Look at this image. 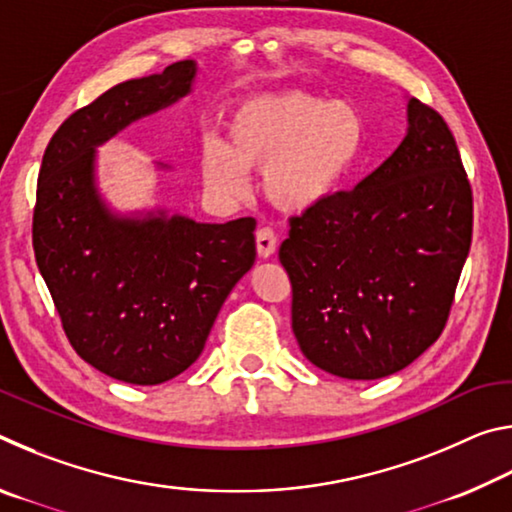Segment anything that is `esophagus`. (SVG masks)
I'll return each mask as SVG.
<instances>
[{
  "instance_id": "34e87169",
  "label": "esophagus",
  "mask_w": 512,
  "mask_h": 512,
  "mask_svg": "<svg viewBox=\"0 0 512 512\" xmlns=\"http://www.w3.org/2000/svg\"><path fill=\"white\" fill-rule=\"evenodd\" d=\"M277 250V237L271 228H259L257 230V255L262 259L273 257Z\"/></svg>"
}]
</instances>
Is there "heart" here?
Instances as JSON below:
<instances>
[{"label": "heart", "mask_w": 512, "mask_h": 512, "mask_svg": "<svg viewBox=\"0 0 512 512\" xmlns=\"http://www.w3.org/2000/svg\"><path fill=\"white\" fill-rule=\"evenodd\" d=\"M366 140L361 112L348 101L307 92H271L241 101L225 142L205 137L201 176L219 196H241L248 171L264 169V194L284 212H307L339 192Z\"/></svg>", "instance_id": "heart-1"}]
</instances>
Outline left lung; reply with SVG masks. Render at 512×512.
<instances>
[{
  "label": "left lung",
  "mask_w": 512,
  "mask_h": 512,
  "mask_svg": "<svg viewBox=\"0 0 512 512\" xmlns=\"http://www.w3.org/2000/svg\"><path fill=\"white\" fill-rule=\"evenodd\" d=\"M400 146L352 192L293 216L280 262L291 327L329 375L381 379L447 323L472 244V189L445 119L406 99Z\"/></svg>",
  "instance_id": "left-lung-1"
}]
</instances>
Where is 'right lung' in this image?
Returning a JSON list of instances; mask_svg holds the SVG:
<instances>
[{"label": "right lung", "instance_id": "1", "mask_svg": "<svg viewBox=\"0 0 512 512\" xmlns=\"http://www.w3.org/2000/svg\"><path fill=\"white\" fill-rule=\"evenodd\" d=\"M196 74V60H180L103 92L63 121L38 176L33 250L67 339L92 368L135 386L164 384L201 357L257 255L250 216L117 212L99 189V146L187 97Z\"/></svg>", "mask_w": 512, "mask_h": 512}]
</instances>
